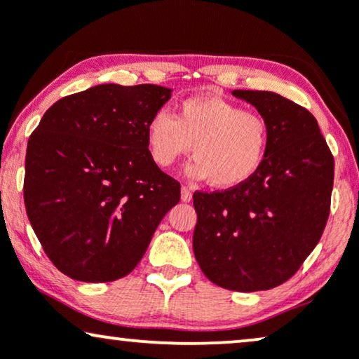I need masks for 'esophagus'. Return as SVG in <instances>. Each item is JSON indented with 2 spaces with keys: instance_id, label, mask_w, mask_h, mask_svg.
<instances>
[{
  "instance_id": "34e87169",
  "label": "esophagus",
  "mask_w": 359,
  "mask_h": 359,
  "mask_svg": "<svg viewBox=\"0 0 359 359\" xmlns=\"http://www.w3.org/2000/svg\"><path fill=\"white\" fill-rule=\"evenodd\" d=\"M181 201H183V203H191V201H193V193H191V189L186 188V186L181 188Z\"/></svg>"
}]
</instances>
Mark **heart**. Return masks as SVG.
Listing matches in <instances>:
<instances>
[{"mask_svg": "<svg viewBox=\"0 0 359 359\" xmlns=\"http://www.w3.org/2000/svg\"><path fill=\"white\" fill-rule=\"evenodd\" d=\"M268 140L262 114L214 95L181 101L176 117L156 111L147 124V145L156 165L170 168L193 150L196 158L186 173L220 189L237 188L258 173Z\"/></svg>", "mask_w": 359, "mask_h": 359, "instance_id": "b5f03b06", "label": "heart"}]
</instances>
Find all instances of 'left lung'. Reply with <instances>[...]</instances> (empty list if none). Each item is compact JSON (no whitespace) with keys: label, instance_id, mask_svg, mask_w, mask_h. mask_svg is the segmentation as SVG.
<instances>
[{"label":"left lung","instance_id":"1","mask_svg":"<svg viewBox=\"0 0 359 359\" xmlns=\"http://www.w3.org/2000/svg\"><path fill=\"white\" fill-rule=\"evenodd\" d=\"M268 124L266 156L247 183L194 193L193 250L210 281L255 292L287 281L320 240L333 188V156L302 106L271 91L235 90Z\"/></svg>","mask_w":359,"mask_h":359}]
</instances>
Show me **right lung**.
I'll list each match as a JSON object with an SVG mask.
<instances>
[{
	"label": "right lung",
	"instance_id": "add662e5",
	"mask_svg": "<svg viewBox=\"0 0 359 359\" xmlns=\"http://www.w3.org/2000/svg\"><path fill=\"white\" fill-rule=\"evenodd\" d=\"M173 90L93 86L58 100L27 142L24 203L43 252L68 278L109 283L134 269L180 203L147 145Z\"/></svg>",
	"mask_w": 359,
	"mask_h": 359
}]
</instances>
